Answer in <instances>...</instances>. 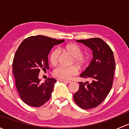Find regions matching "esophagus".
Returning <instances> with one entry per match:
<instances>
[{
  "label": "esophagus",
  "mask_w": 129,
  "mask_h": 129,
  "mask_svg": "<svg viewBox=\"0 0 129 129\" xmlns=\"http://www.w3.org/2000/svg\"><path fill=\"white\" fill-rule=\"evenodd\" d=\"M60 82H66V83H71V81H69V80H62V79H60Z\"/></svg>",
  "instance_id": "obj_1"
}]
</instances>
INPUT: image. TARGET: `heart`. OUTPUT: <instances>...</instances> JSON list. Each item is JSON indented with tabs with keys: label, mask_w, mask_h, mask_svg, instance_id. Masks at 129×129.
I'll return each mask as SVG.
<instances>
[{
	"label": "heart",
	"mask_w": 129,
	"mask_h": 129,
	"mask_svg": "<svg viewBox=\"0 0 129 129\" xmlns=\"http://www.w3.org/2000/svg\"><path fill=\"white\" fill-rule=\"evenodd\" d=\"M63 50L72 57H74V61L79 66H82L84 63V60L82 56V50L81 48L77 44H71L66 45L63 47ZM59 57V50L58 49H54L51 52L49 56V60L52 65H55L58 62ZM78 73V70L75 66L66 67L59 66L54 69V75L58 79L67 80L76 75Z\"/></svg>",
	"instance_id": "heart-1"
}]
</instances>
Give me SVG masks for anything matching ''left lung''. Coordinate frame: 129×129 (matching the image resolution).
<instances>
[{
  "label": "left lung",
  "instance_id": "1",
  "mask_svg": "<svg viewBox=\"0 0 129 129\" xmlns=\"http://www.w3.org/2000/svg\"><path fill=\"white\" fill-rule=\"evenodd\" d=\"M76 41L92 50L93 58L80 75L90 82H79V89L74 95V100L82 109H93L104 101L112 89L115 70L114 54L109 45L100 38Z\"/></svg>",
  "mask_w": 129,
  "mask_h": 129
}]
</instances>
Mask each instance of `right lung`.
<instances>
[{"mask_svg": "<svg viewBox=\"0 0 129 129\" xmlns=\"http://www.w3.org/2000/svg\"><path fill=\"white\" fill-rule=\"evenodd\" d=\"M44 36H31L23 40L13 60L15 85L22 101L38 107L50 99L56 80L48 78L40 83V69H49L48 55L54 45L63 42Z\"/></svg>", "mask_w": 129, "mask_h": 129, "instance_id": "right-lung-1", "label": "right lung"}]
</instances>
